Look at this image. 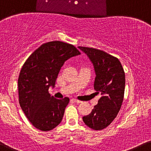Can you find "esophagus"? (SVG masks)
Instances as JSON below:
<instances>
[{
    "label": "esophagus",
    "mask_w": 151,
    "mask_h": 151,
    "mask_svg": "<svg viewBox=\"0 0 151 151\" xmlns=\"http://www.w3.org/2000/svg\"><path fill=\"white\" fill-rule=\"evenodd\" d=\"M72 101L74 102H77V103H81L82 102V101L77 100V99H72Z\"/></svg>",
    "instance_id": "1"
}]
</instances>
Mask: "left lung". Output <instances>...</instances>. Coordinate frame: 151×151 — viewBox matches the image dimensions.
<instances>
[{
  "label": "left lung",
  "instance_id": "1",
  "mask_svg": "<svg viewBox=\"0 0 151 151\" xmlns=\"http://www.w3.org/2000/svg\"><path fill=\"white\" fill-rule=\"evenodd\" d=\"M93 64L95 93L101 94L90 114L82 117L86 125L95 130L105 128L114 120L124 98L125 75L119 59L104 51L78 46Z\"/></svg>",
  "mask_w": 151,
  "mask_h": 151
}]
</instances>
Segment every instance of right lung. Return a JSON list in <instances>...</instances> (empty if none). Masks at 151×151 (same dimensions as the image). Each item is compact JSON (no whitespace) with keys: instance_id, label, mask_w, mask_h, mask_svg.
<instances>
[{"instance_id":"1","label":"right lung","mask_w":151,"mask_h":151,"mask_svg":"<svg viewBox=\"0 0 151 151\" xmlns=\"http://www.w3.org/2000/svg\"><path fill=\"white\" fill-rule=\"evenodd\" d=\"M79 54L72 44L50 41L34 51L23 65L18 80L19 104L36 128L49 131L62 122L69 98H54L49 88L54 87L64 62Z\"/></svg>"}]
</instances>
